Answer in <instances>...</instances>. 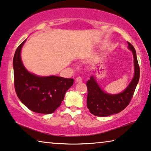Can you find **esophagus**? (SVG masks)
Masks as SVG:
<instances>
[{
	"mask_svg": "<svg viewBox=\"0 0 151 151\" xmlns=\"http://www.w3.org/2000/svg\"><path fill=\"white\" fill-rule=\"evenodd\" d=\"M82 82V78L81 77H77L76 78V82Z\"/></svg>",
	"mask_w": 151,
	"mask_h": 151,
	"instance_id": "obj_1",
	"label": "esophagus"
}]
</instances>
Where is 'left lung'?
I'll list each match as a JSON object with an SVG mask.
<instances>
[{
  "instance_id": "8db88e82",
  "label": "left lung",
  "mask_w": 151,
  "mask_h": 151,
  "mask_svg": "<svg viewBox=\"0 0 151 151\" xmlns=\"http://www.w3.org/2000/svg\"><path fill=\"white\" fill-rule=\"evenodd\" d=\"M128 43V48L132 50L134 60V76L127 87L121 93L112 95L100 88L94 76L86 82L88 88L87 108L91 114L97 116H108L123 110L128 106L134 95L139 78V67L136 52L134 46Z\"/></svg>"
}]
</instances>
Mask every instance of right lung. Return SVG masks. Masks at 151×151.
Segmentation results:
<instances>
[{"label":"right lung","instance_id":"add662e5","mask_svg":"<svg viewBox=\"0 0 151 151\" xmlns=\"http://www.w3.org/2000/svg\"><path fill=\"white\" fill-rule=\"evenodd\" d=\"M27 40V39H26ZM26 40L15 52L13 66L14 86L17 97L32 112L50 114L61 105L73 79L59 76H39L30 73L21 59V50Z\"/></svg>","mask_w":151,"mask_h":151}]
</instances>
